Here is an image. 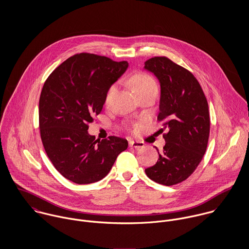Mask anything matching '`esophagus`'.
<instances>
[{"mask_svg": "<svg viewBox=\"0 0 249 249\" xmlns=\"http://www.w3.org/2000/svg\"><path fill=\"white\" fill-rule=\"evenodd\" d=\"M144 145V143L142 142H138V141H130L129 142V146L131 147H135V148H140Z\"/></svg>", "mask_w": 249, "mask_h": 249, "instance_id": "esophagus-1", "label": "esophagus"}]
</instances>
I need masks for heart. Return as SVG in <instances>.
Here are the masks:
<instances>
[{
    "mask_svg": "<svg viewBox=\"0 0 249 249\" xmlns=\"http://www.w3.org/2000/svg\"><path fill=\"white\" fill-rule=\"evenodd\" d=\"M132 83H133V88L136 93L149 89V88H157L155 80L150 75H148L146 73H142V72L137 73L132 77ZM114 89H115L114 86L109 88V90L107 92V99H106L107 104L109 103V101L114 93Z\"/></svg>",
    "mask_w": 249,
    "mask_h": 249,
    "instance_id": "b5f03b06",
    "label": "heart"
}]
</instances>
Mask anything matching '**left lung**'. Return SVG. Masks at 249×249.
Instances as JSON below:
<instances>
[{
    "label": "left lung",
    "mask_w": 249,
    "mask_h": 249,
    "mask_svg": "<svg viewBox=\"0 0 249 249\" xmlns=\"http://www.w3.org/2000/svg\"><path fill=\"white\" fill-rule=\"evenodd\" d=\"M143 69L160 83L158 121H165V145L157 163L144 170L156 183L172 186L189 178L207 147L210 117L205 95L192 72L165 56L152 57ZM161 129L162 131L164 130Z\"/></svg>",
    "instance_id": "8db88e82"
}]
</instances>
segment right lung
<instances>
[{"instance_id":"add662e5","label":"right lung","mask_w":249,"mask_h":249,"mask_svg":"<svg viewBox=\"0 0 249 249\" xmlns=\"http://www.w3.org/2000/svg\"><path fill=\"white\" fill-rule=\"evenodd\" d=\"M127 67L126 61L83 53L65 60L45 81L39 100L41 139L53 165L68 180H102L127 148L125 139L110 136L98 141L88 133L109 88Z\"/></svg>"}]
</instances>
